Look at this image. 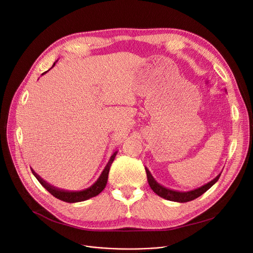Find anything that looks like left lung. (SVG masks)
I'll return each instance as SVG.
<instances>
[{"label": "left lung", "instance_id": "obj_1", "mask_svg": "<svg viewBox=\"0 0 253 253\" xmlns=\"http://www.w3.org/2000/svg\"><path fill=\"white\" fill-rule=\"evenodd\" d=\"M145 171H147V177H148V181H149L150 187L158 196H160L161 198L166 199V200L173 201V202H179V203H184V202H189V201L195 200L196 198L203 195L206 191H208L212 187V185H213L218 180V178L221 174V172H220V173L216 177H214L211 181L203 184L202 187H200V188H197V189H194V190H191V191H188V192H178V191L170 190V189H167V188L163 187V185H161L160 183H158L155 180V178L153 177V175L151 174V172L149 171L148 168H145Z\"/></svg>", "mask_w": 253, "mask_h": 253}]
</instances>
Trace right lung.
Instances as JSON below:
<instances>
[{
    "label": "right lung",
    "mask_w": 253,
    "mask_h": 253,
    "mask_svg": "<svg viewBox=\"0 0 253 253\" xmlns=\"http://www.w3.org/2000/svg\"><path fill=\"white\" fill-rule=\"evenodd\" d=\"M56 61L54 62V64L52 65L53 66L55 65ZM51 68V69H52ZM47 72L43 73L42 75L46 74ZM118 152H115L111 158L110 160L108 162V164L105 165L104 169L102 170V172L100 173L99 177L96 179V181L93 183L92 185H90L89 188L85 189V190H82V191H64V190H59V189H56V188H53L52 185L48 184L45 180H43L41 177H40L36 172L33 170V174L37 177V179L39 180V182L41 183L43 187L52 195L54 196L55 198L59 199V200L63 201V202H68V203H77V202H82V201H86L88 200V199L90 198H93L97 196L98 194H100L103 189L105 188L106 185V182H108V178H109V172H110V168H111V165L112 163L114 162L115 160V157L117 155Z\"/></svg>",
    "instance_id": "right-lung-1"
}]
</instances>
